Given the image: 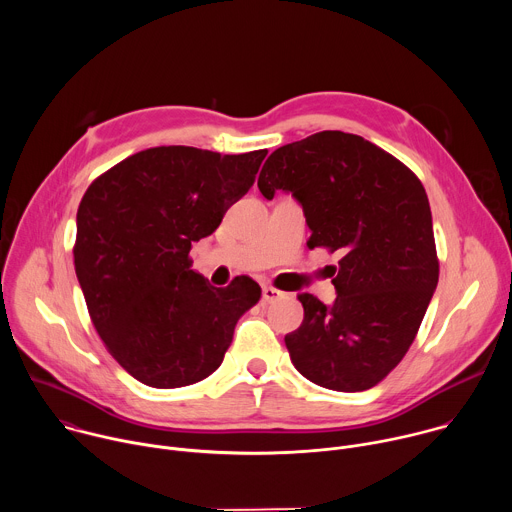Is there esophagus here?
<instances>
[{
    "instance_id": "1",
    "label": "esophagus",
    "mask_w": 512,
    "mask_h": 512,
    "mask_svg": "<svg viewBox=\"0 0 512 512\" xmlns=\"http://www.w3.org/2000/svg\"><path fill=\"white\" fill-rule=\"evenodd\" d=\"M283 298V291L271 287V285H263V302H275Z\"/></svg>"
}]
</instances>
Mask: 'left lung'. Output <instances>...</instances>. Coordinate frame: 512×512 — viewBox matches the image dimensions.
Instances as JSON below:
<instances>
[{
  "instance_id": "obj_1",
  "label": "left lung",
  "mask_w": 512,
  "mask_h": 512,
  "mask_svg": "<svg viewBox=\"0 0 512 512\" xmlns=\"http://www.w3.org/2000/svg\"><path fill=\"white\" fill-rule=\"evenodd\" d=\"M257 186L265 198L291 192L308 245L342 255L332 306L298 296L304 322L285 336L291 362L332 391L375 387L413 344L440 277L423 184L364 137L320 131L275 150Z\"/></svg>"
}]
</instances>
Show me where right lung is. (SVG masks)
<instances>
[{
  "mask_svg": "<svg viewBox=\"0 0 512 512\" xmlns=\"http://www.w3.org/2000/svg\"><path fill=\"white\" fill-rule=\"evenodd\" d=\"M265 156L160 145L125 158L87 188L75 271L95 330L139 383L178 389L212 375L239 318L259 302L251 277L212 287L188 253L249 192Z\"/></svg>",
  "mask_w": 512,
  "mask_h": 512,
  "instance_id": "add662e5",
  "label": "right lung"
}]
</instances>
